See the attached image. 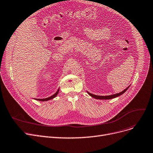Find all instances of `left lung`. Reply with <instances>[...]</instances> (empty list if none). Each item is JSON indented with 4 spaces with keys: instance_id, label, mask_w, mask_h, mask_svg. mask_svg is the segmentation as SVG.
I'll list each match as a JSON object with an SVG mask.
<instances>
[{
    "instance_id": "left-lung-1",
    "label": "left lung",
    "mask_w": 153,
    "mask_h": 153,
    "mask_svg": "<svg viewBox=\"0 0 153 153\" xmlns=\"http://www.w3.org/2000/svg\"><path fill=\"white\" fill-rule=\"evenodd\" d=\"M129 88V86H128V87L127 88H126V89H125L123 91H122V92H119V93H117V94H115L111 95V96H96V95L91 94V93H90V92H88V91H87V92L88 93V94H89L91 97H94V98H95V99H113V98H114V97H118V96H119L122 95L123 94H124V93L126 91H127V90Z\"/></svg>"
}]
</instances>
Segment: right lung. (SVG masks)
<instances>
[{"instance_id":"1","label":"right lung","mask_w":153,"mask_h":153,"mask_svg":"<svg viewBox=\"0 0 153 153\" xmlns=\"http://www.w3.org/2000/svg\"><path fill=\"white\" fill-rule=\"evenodd\" d=\"M59 89L57 90V91L55 93V94H54V95H52V96H50V97H47V98H45V99H36V100H38V101H49V100H51V99H53V98H54L57 95V94H58V92H59Z\"/></svg>"}]
</instances>
